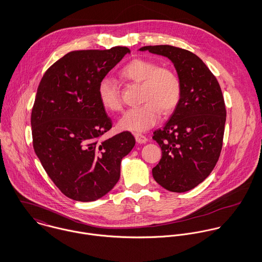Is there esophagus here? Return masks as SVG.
<instances>
[{
    "instance_id": "obj_1",
    "label": "esophagus",
    "mask_w": 262,
    "mask_h": 262,
    "mask_svg": "<svg viewBox=\"0 0 262 262\" xmlns=\"http://www.w3.org/2000/svg\"><path fill=\"white\" fill-rule=\"evenodd\" d=\"M135 138L139 144H145L148 141V138L142 134H135Z\"/></svg>"
}]
</instances>
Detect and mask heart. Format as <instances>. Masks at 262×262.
Returning a JSON list of instances; mask_svg holds the SVG:
<instances>
[{"label":"heart","mask_w":262,"mask_h":262,"mask_svg":"<svg viewBox=\"0 0 262 262\" xmlns=\"http://www.w3.org/2000/svg\"><path fill=\"white\" fill-rule=\"evenodd\" d=\"M120 76L134 84H141L140 107L125 112L118 121V128L133 133L146 132L160 120L161 111L168 115L179 104L181 98V82L177 74L169 68L159 67L154 60L136 57L121 70ZM100 104L107 111L117 112L122 103L114 80L108 76L101 78L97 86Z\"/></svg>","instance_id":"obj_1"}]
</instances>
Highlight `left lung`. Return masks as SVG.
Returning <instances> with one entry per match:
<instances>
[{
	"label": "left lung",
	"mask_w": 262,
	"mask_h": 262,
	"mask_svg": "<svg viewBox=\"0 0 262 262\" xmlns=\"http://www.w3.org/2000/svg\"><path fill=\"white\" fill-rule=\"evenodd\" d=\"M140 51L167 56L177 71L182 92L179 104L153 139L162 157L152 170L165 189L188 191L214 168L223 147L226 106L220 84L194 53L172 46H148Z\"/></svg>",
	"instance_id": "1"
}]
</instances>
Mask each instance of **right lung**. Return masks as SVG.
Here are the masks:
<instances>
[{"instance_id":"obj_1","label":"right lung","mask_w":262,"mask_h":262,"mask_svg":"<svg viewBox=\"0 0 262 262\" xmlns=\"http://www.w3.org/2000/svg\"><path fill=\"white\" fill-rule=\"evenodd\" d=\"M130 51H74L45 73L31 112L35 154L69 199L92 202L117 183L120 162L136 144L129 132L103 138L112 120L100 104L101 78Z\"/></svg>"}]
</instances>
